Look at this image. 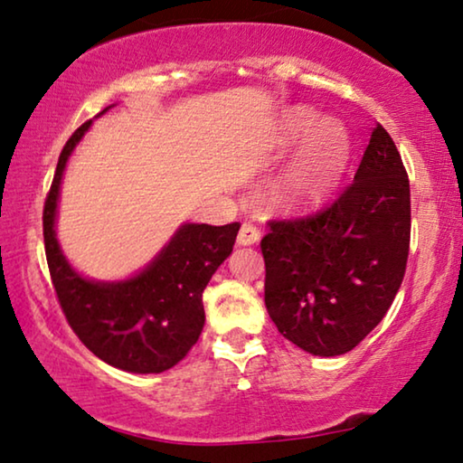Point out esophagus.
<instances>
[{"label": "esophagus", "mask_w": 463, "mask_h": 463, "mask_svg": "<svg viewBox=\"0 0 463 463\" xmlns=\"http://www.w3.org/2000/svg\"><path fill=\"white\" fill-rule=\"evenodd\" d=\"M261 232L260 229H257L255 224L250 222H242L241 224V231H239V237H237V242L239 245H255L257 241H260Z\"/></svg>", "instance_id": "34e87169"}]
</instances>
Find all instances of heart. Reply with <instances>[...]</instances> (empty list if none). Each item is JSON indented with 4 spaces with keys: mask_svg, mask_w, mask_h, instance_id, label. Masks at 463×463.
I'll return each instance as SVG.
<instances>
[{
    "mask_svg": "<svg viewBox=\"0 0 463 463\" xmlns=\"http://www.w3.org/2000/svg\"><path fill=\"white\" fill-rule=\"evenodd\" d=\"M317 122L308 108H292L281 120V148L296 145ZM349 155V140L335 122L312 129L294 161L273 182L271 194L286 208H310L323 202L343 174Z\"/></svg>",
    "mask_w": 463,
    "mask_h": 463,
    "instance_id": "heart-1",
    "label": "heart"
}]
</instances>
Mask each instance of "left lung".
I'll return each mask as SVG.
<instances>
[{"mask_svg": "<svg viewBox=\"0 0 463 463\" xmlns=\"http://www.w3.org/2000/svg\"><path fill=\"white\" fill-rule=\"evenodd\" d=\"M268 226L265 307L278 331L312 355L347 354L392 307L409 260V175L382 124L328 206Z\"/></svg>", "mask_w": 463, "mask_h": 463, "instance_id": "8db88e82", "label": "left lung"}]
</instances>
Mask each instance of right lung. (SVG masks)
<instances>
[{"label": "right lung", "mask_w": 463, "mask_h": 463, "mask_svg": "<svg viewBox=\"0 0 463 463\" xmlns=\"http://www.w3.org/2000/svg\"><path fill=\"white\" fill-rule=\"evenodd\" d=\"M90 124L83 122L62 146L44 202V250L54 292L69 326L101 362L124 372L161 373L198 341L206 320L202 292L231 255L241 224H184L138 276L114 284L81 278L62 257L54 216L62 171Z\"/></svg>", "instance_id": "right-lung-1"}]
</instances>
